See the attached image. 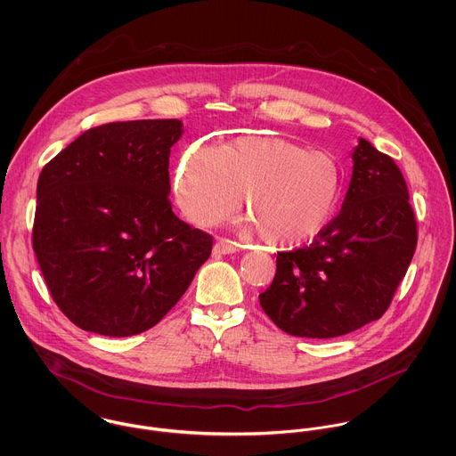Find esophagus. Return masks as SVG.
Returning a JSON list of instances; mask_svg holds the SVG:
<instances>
[{
	"label": "esophagus",
	"mask_w": 456,
	"mask_h": 456,
	"mask_svg": "<svg viewBox=\"0 0 456 456\" xmlns=\"http://www.w3.org/2000/svg\"><path fill=\"white\" fill-rule=\"evenodd\" d=\"M237 249H239V244H235V242H232V240H228V239H217L216 244H214V248H212V253H214L216 256H223V255H232V253H235Z\"/></svg>",
	"instance_id": "esophagus-1"
}]
</instances>
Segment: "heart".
Wrapping results in <instances>:
<instances>
[{
  "label": "heart",
  "instance_id": "b5f03b06",
  "mask_svg": "<svg viewBox=\"0 0 456 456\" xmlns=\"http://www.w3.org/2000/svg\"><path fill=\"white\" fill-rule=\"evenodd\" d=\"M342 186L337 159L288 138L244 136L223 152L195 145L184 154L175 196L201 226L239 214L244 203L261 237L281 248L302 246L330 223Z\"/></svg>",
  "mask_w": 456,
  "mask_h": 456
}]
</instances>
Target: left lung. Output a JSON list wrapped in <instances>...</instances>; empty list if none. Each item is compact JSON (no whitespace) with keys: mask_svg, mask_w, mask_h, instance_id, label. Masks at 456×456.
Instances as JSON below:
<instances>
[{"mask_svg":"<svg viewBox=\"0 0 456 456\" xmlns=\"http://www.w3.org/2000/svg\"><path fill=\"white\" fill-rule=\"evenodd\" d=\"M338 216L313 244L277 253L261 293L266 316L295 337L331 338L379 320L412 260L418 233L407 184L390 156L358 138Z\"/></svg>","mask_w":456,"mask_h":456,"instance_id":"obj_1","label":"left lung"}]
</instances>
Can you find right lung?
I'll return each instance as SVG.
<instances>
[{
	"label": "right lung",
	"instance_id": "add662e5",
	"mask_svg": "<svg viewBox=\"0 0 456 456\" xmlns=\"http://www.w3.org/2000/svg\"><path fill=\"white\" fill-rule=\"evenodd\" d=\"M179 119L84 131L49 161L37 186L33 249L66 318L130 337L159 323L208 260L212 237L168 201Z\"/></svg>",
	"mask_w": 456,
	"mask_h": 456
}]
</instances>
